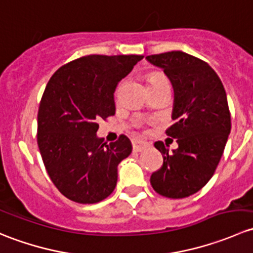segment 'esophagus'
<instances>
[{
  "label": "esophagus",
  "instance_id": "obj_1",
  "mask_svg": "<svg viewBox=\"0 0 253 253\" xmlns=\"http://www.w3.org/2000/svg\"><path fill=\"white\" fill-rule=\"evenodd\" d=\"M132 147H133L134 152H142L145 148L149 147V143L141 141V139H134V141H132Z\"/></svg>",
  "mask_w": 253,
  "mask_h": 253
}]
</instances>
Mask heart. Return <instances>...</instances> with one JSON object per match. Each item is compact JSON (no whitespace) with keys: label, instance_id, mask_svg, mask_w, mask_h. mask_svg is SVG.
I'll return each instance as SVG.
<instances>
[{"label":"heart","instance_id":"b5f03b06","mask_svg":"<svg viewBox=\"0 0 253 253\" xmlns=\"http://www.w3.org/2000/svg\"><path fill=\"white\" fill-rule=\"evenodd\" d=\"M147 81H148V84H149V85H154V84H159V83H163V82H168V79L164 75H162V73L155 72V73H150V75L148 76Z\"/></svg>","mask_w":253,"mask_h":253}]
</instances>
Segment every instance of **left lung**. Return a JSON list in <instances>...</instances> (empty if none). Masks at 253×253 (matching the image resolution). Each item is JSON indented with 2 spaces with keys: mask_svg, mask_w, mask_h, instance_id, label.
Masks as SVG:
<instances>
[{
  "mask_svg": "<svg viewBox=\"0 0 253 253\" xmlns=\"http://www.w3.org/2000/svg\"><path fill=\"white\" fill-rule=\"evenodd\" d=\"M163 68L175 91L172 120L165 131L178 148L170 152L154 143L163 165L150 176L154 191L168 198H185L198 192L215 172L231 129L225 89L215 71L182 51L147 56Z\"/></svg>",
  "mask_w": 253,
  "mask_h": 253,
  "instance_id": "8db88e82",
  "label": "left lung"
}]
</instances>
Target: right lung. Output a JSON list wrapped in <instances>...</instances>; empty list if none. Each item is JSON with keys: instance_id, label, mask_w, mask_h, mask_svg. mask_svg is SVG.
Instances as JSON below:
<instances>
[{"instance_id": "right-lung-1", "label": "right lung", "mask_w": 253, "mask_h": 253, "mask_svg": "<svg viewBox=\"0 0 253 253\" xmlns=\"http://www.w3.org/2000/svg\"><path fill=\"white\" fill-rule=\"evenodd\" d=\"M142 55H89L58 68L48 81L38 111V145L53 185L68 200L93 205L111 195L117 165L132 145L96 137L99 120L115 115L117 84Z\"/></svg>"}]
</instances>
